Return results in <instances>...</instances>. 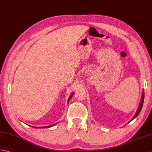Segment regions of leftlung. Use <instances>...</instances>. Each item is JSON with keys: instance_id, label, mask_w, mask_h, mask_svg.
<instances>
[{"instance_id": "1", "label": "left lung", "mask_w": 152, "mask_h": 152, "mask_svg": "<svg viewBox=\"0 0 152 152\" xmlns=\"http://www.w3.org/2000/svg\"><path fill=\"white\" fill-rule=\"evenodd\" d=\"M144 99V91H142V97H141L140 103V105H139V107H138V108L137 111H136V114H135V115H134V117H132V119L129 121V123H130V121H132V120L134 119V118H135L136 117H137V116L139 115L140 113V111H141V109H142V106H143Z\"/></svg>"}]
</instances>
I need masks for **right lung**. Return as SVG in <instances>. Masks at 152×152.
<instances>
[{"label": "right lung", "instance_id": "right-lung-1", "mask_svg": "<svg viewBox=\"0 0 152 152\" xmlns=\"http://www.w3.org/2000/svg\"><path fill=\"white\" fill-rule=\"evenodd\" d=\"M74 96V92H72V94L70 95V97H69V98H68V103L69 102V101L70 100V99L72 97V96ZM56 123H55V124H52V125H50V126H41V127H37V126H32L33 128H35V129H46V128H50V127H51V126H54L55 124H56Z\"/></svg>", "mask_w": 152, "mask_h": 152}]
</instances>
